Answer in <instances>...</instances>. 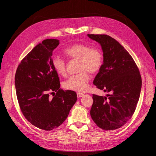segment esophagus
I'll return each mask as SVG.
<instances>
[{
	"label": "esophagus",
	"instance_id": "1",
	"mask_svg": "<svg viewBox=\"0 0 156 156\" xmlns=\"http://www.w3.org/2000/svg\"><path fill=\"white\" fill-rule=\"evenodd\" d=\"M83 95H84V94H83V93H80V92H78V93H77V97H78V98L81 97Z\"/></svg>",
	"mask_w": 156,
	"mask_h": 156
}]
</instances>
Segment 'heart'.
Segmentation results:
<instances>
[{"label": "heart", "mask_w": 156, "mask_h": 156, "mask_svg": "<svg viewBox=\"0 0 156 156\" xmlns=\"http://www.w3.org/2000/svg\"><path fill=\"white\" fill-rule=\"evenodd\" d=\"M64 53L69 59L79 60L77 75L71 76L63 83L64 88L78 92L85 91L90 78L89 73L95 74L99 72L103 64V54L101 49L92 47L86 44L77 43L64 50ZM53 68L61 76L66 75V62L58 56L52 59Z\"/></svg>", "instance_id": "heart-1"}]
</instances>
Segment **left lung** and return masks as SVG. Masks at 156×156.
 <instances>
[{"mask_svg":"<svg viewBox=\"0 0 156 156\" xmlns=\"http://www.w3.org/2000/svg\"><path fill=\"white\" fill-rule=\"evenodd\" d=\"M102 48L104 63L94 85L107 97L93 94L90 115L102 129L121 128L132 118L140 97L142 78L132 57L118 41L107 35L88 34Z\"/></svg>","mask_w":156,"mask_h":156,"instance_id":"obj_1","label":"left lung"}]
</instances>
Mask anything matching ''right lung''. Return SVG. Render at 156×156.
<instances>
[{"mask_svg":"<svg viewBox=\"0 0 156 156\" xmlns=\"http://www.w3.org/2000/svg\"><path fill=\"white\" fill-rule=\"evenodd\" d=\"M57 39H46L22 59L15 75V87L20 109L31 124L51 131L67 118L77 101L76 93L60 88L58 74L52 64ZM54 91L52 99L49 94Z\"/></svg>","mask_w":156,"mask_h":156,"instance_id":"obj_1","label":"right lung"}]
</instances>
